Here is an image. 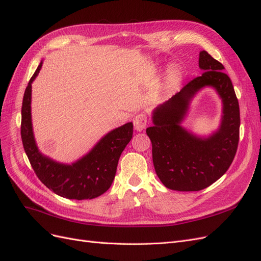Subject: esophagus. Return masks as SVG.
I'll list each match as a JSON object with an SVG mask.
<instances>
[{"instance_id": "esophagus-1", "label": "esophagus", "mask_w": 261, "mask_h": 261, "mask_svg": "<svg viewBox=\"0 0 261 261\" xmlns=\"http://www.w3.org/2000/svg\"><path fill=\"white\" fill-rule=\"evenodd\" d=\"M147 126V115L145 113H139L134 117V127L137 132H141Z\"/></svg>"}]
</instances>
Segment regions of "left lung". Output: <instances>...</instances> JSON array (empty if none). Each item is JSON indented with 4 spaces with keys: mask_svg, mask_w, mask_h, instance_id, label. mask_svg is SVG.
Instances as JSON below:
<instances>
[{
    "mask_svg": "<svg viewBox=\"0 0 261 261\" xmlns=\"http://www.w3.org/2000/svg\"><path fill=\"white\" fill-rule=\"evenodd\" d=\"M199 67L204 70L202 75L156 107L153 125L146 129L156 175L173 191L197 192L215 183L230 168L239 146L240 106L230 77L207 51L199 53ZM203 86L215 88L224 105L220 127L207 139L193 136L181 126L191 99Z\"/></svg>",
    "mask_w": 261,
    "mask_h": 261,
    "instance_id": "8db88e82",
    "label": "left lung"
}]
</instances>
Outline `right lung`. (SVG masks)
I'll return each mask as SVG.
<instances>
[{
    "mask_svg": "<svg viewBox=\"0 0 261 261\" xmlns=\"http://www.w3.org/2000/svg\"><path fill=\"white\" fill-rule=\"evenodd\" d=\"M41 66L42 61L23 93L20 126L23 149L36 175L50 191L68 199L96 198L112 185L118 159L133 137V123L108 133L88 153L72 164H63L43 155L37 147L31 124V84Z\"/></svg>",
    "mask_w": 261,
    "mask_h": 261,
    "instance_id": "add662e5",
    "label": "right lung"
}]
</instances>
